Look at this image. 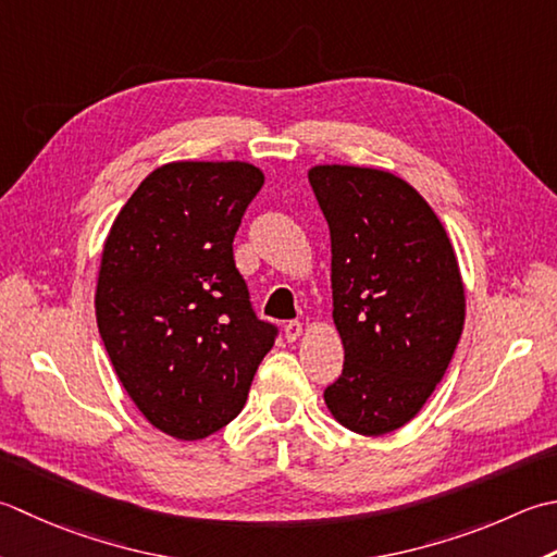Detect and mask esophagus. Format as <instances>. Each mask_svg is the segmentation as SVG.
Instances as JSON below:
<instances>
[{
	"label": "esophagus",
	"instance_id": "34e87169",
	"mask_svg": "<svg viewBox=\"0 0 557 557\" xmlns=\"http://www.w3.org/2000/svg\"><path fill=\"white\" fill-rule=\"evenodd\" d=\"M301 323L299 321H289L287 325H285V337H287V343H294V341H299V335H301Z\"/></svg>",
	"mask_w": 557,
	"mask_h": 557
}]
</instances>
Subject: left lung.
<instances>
[{
	"instance_id": "8db88e82",
	"label": "left lung",
	"mask_w": 557,
	"mask_h": 557,
	"mask_svg": "<svg viewBox=\"0 0 557 557\" xmlns=\"http://www.w3.org/2000/svg\"><path fill=\"white\" fill-rule=\"evenodd\" d=\"M309 183L331 228L345 350L323 400L343 428L379 437L418 416L451 362L466 321L459 260L440 216L391 171L319 163Z\"/></svg>"
}]
</instances>
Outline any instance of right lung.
<instances>
[{
	"label": "right lung",
	"instance_id": "right-lung-1",
	"mask_svg": "<svg viewBox=\"0 0 557 557\" xmlns=\"http://www.w3.org/2000/svg\"><path fill=\"white\" fill-rule=\"evenodd\" d=\"M265 176L246 161H171L106 236L96 321L137 410L169 437H210L242 412L275 325L258 321L234 236Z\"/></svg>",
	"mask_w": 557,
	"mask_h": 557
}]
</instances>
